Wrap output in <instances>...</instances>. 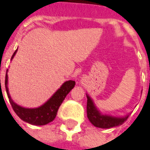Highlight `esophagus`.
<instances>
[{"label": "esophagus", "mask_w": 150, "mask_h": 150, "mask_svg": "<svg viewBox=\"0 0 150 150\" xmlns=\"http://www.w3.org/2000/svg\"><path fill=\"white\" fill-rule=\"evenodd\" d=\"M85 82H86V79H85V78H82V79H81V83H82V84H84Z\"/></svg>", "instance_id": "esophagus-1"}]
</instances>
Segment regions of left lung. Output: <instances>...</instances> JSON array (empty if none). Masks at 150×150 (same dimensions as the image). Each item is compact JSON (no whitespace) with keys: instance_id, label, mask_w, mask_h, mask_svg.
I'll return each instance as SVG.
<instances>
[{"instance_id":"8db88e82","label":"left lung","mask_w":150,"mask_h":150,"mask_svg":"<svg viewBox=\"0 0 150 150\" xmlns=\"http://www.w3.org/2000/svg\"><path fill=\"white\" fill-rule=\"evenodd\" d=\"M86 96H87V106H86L87 117L95 127H101V128H111V127L122 125L127 119L128 116H126L124 117H115L108 115H102L95 107L91 98L88 95Z\"/></svg>"}]
</instances>
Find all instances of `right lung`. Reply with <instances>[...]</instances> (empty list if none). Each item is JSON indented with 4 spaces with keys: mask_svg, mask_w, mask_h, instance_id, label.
Here are the masks:
<instances>
[{
    "mask_svg": "<svg viewBox=\"0 0 150 150\" xmlns=\"http://www.w3.org/2000/svg\"><path fill=\"white\" fill-rule=\"evenodd\" d=\"M16 51L17 49L14 52L11 59L16 54ZM7 81H8V78H7V73H6V79H5V86H6V91L8 96L11 105L12 107V109L14 110V112L24 122H28L33 125H38V126L46 125L55 118L58 110L60 107L61 103L75 85V82L74 81H65L61 86V87L52 96V97L49 101L45 102L41 107L38 108H25L16 105V103L11 100L9 91H8V87H7Z\"/></svg>",
    "mask_w": 150,
    "mask_h": 150,
    "instance_id": "obj_1",
    "label": "right lung"
}]
</instances>
